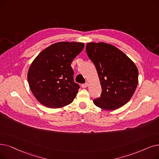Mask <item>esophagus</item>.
<instances>
[{
	"instance_id": "obj_1",
	"label": "esophagus",
	"mask_w": 159,
	"mask_h": 159,
	"mask_svg": "<svg viewBox=\"0 0 159 159\" xmlns=\"http://www.w3.org/2000/svg\"><path fill=\"white\" fill-rule=\"evenodd\" d=\"M88 82H86V83H84V84H82L81 86L82 88H86L88 87Z\"/></svg>"
}]
</instances>
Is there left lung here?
Instances as JSON below:
<instances>
[{
  "instance_id": "8db88e82",
  "label": "left lung",
  "mask_w": 159,
  "mask_h": 159,
  "mask_svg": "<svg viewBox=\"0 0 159 159\" xmlns=\"http://www.w3.org/2000/svg\"><path fill=\"white\" fill-rule=\"evenodd\" d=\"M86 50L96 67L102 89L94 104L106 110L126 104L139 82V71L133 61L115 46L103 42L88 43Z\"/></svg>"
}]
</instances>
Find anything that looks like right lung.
<instances>
[{"label":"right lung","mask_w":159,"mask_h":159,"mask_svg":"<svg viewBox=\"0 0 159 159\" xmlns=\"http://www.w3.org/2000/svg\"><path fill=\"white\" fill-rule=\"evenodd\" d=\"M84 46L78 42L54 43L32 61L27 78L30 90L41 104L57 108L73 102L80 86L73 80L71 64Z\"/></svg>","instance_id":"add662e5"}]
</instances>
